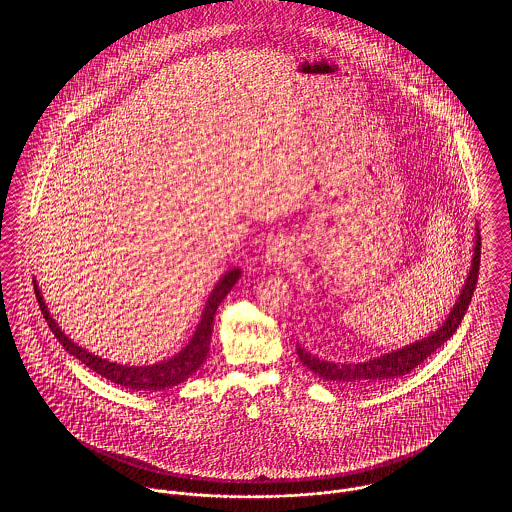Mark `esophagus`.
<instances>
[{"mask_svg": "<svg viewBox=\"0 0 512 512\" xmlns=\"http://www.w3.org/2000/svg\"><path fill=\"white\" fill-rule=\"evenodd\" d=\"M288 257H290V253H288V249H286L284 245L278 244V242L268 245V263H272V265H282V263L288 261Z\"/></svg>", "mask_w": 512, "mask_h": 512, "instance_id": "esophagus-1", "label": "esophagus"}]
</instances>
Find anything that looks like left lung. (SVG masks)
Here are the masks:
<instances>
[{"label": "left lung", "mask_w": 512, "mask_h": 512, "mask_svg": "<svg viewBox=\"0 0 512 512\" xmlns=\"http://www.w3.org/2000/svg\"><path fill=\"white\" fill-rule=\"evenodd\" d=\"M480 253H482V238L480 234L476 236V247H474V259H472V268L470 274L466 278L463 292L459 295L453 311L449 318L443 322V326L438 328V332H434L432 336L424 338V340L416 341L413 345H407L403 349L391 351L388 355H382L378 359H370L366 363H332V361H324L317 355H313L311 351L303 349L299 343L295 347L299 361L307 368H311L315 374L324 380H332L338 384H380V382H388L391 378H399L409 374L413 368L422 365L432 353H436L439 347L449 340L464 315L466 309L472 301V293L476 290V282H478V270H480Z\"/></svg>", "instance_id": "8db88e82"}]
</instances>
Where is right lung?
Segmentation results:
<instances>
[{"instance_id": "1", "label": "right lung", "mask_w": 512, "mask_h": 512, "mask_svg": "<svg viewBox=\"0 0 512 512\" xmlns=\"http://www.w3.org/2000/svg\"><path fill=\"white\" fill-rule=\"evenodd\" d=\"M240 278V268H232L228 270L219 280V284L215 286L213 293L209 295V301L205 305L201 322L195 330L192 341L169 361H161L157 365L151 366H122L117 363H109L105 359H99L96 355L88 353L86 349L78 347L74 341L69 340L61 328L57 326V322L49 315L48 307L40 295V290L36 286L34 280V293L38 299V305L42 309V315L48 320L51 332L55 334V338L59 343L74 355L78 361H82L88 368H92L94 372H98L99 376L111 380L113 384H119L130 390H147L157 391L172 388L180 382H184L186 378H190L199 366L205 363L207 353H209V343H211V332H213V320L215 313L219 309L222 299L232 290V286L238 282Z\"/></svg>"}]
</instances>
